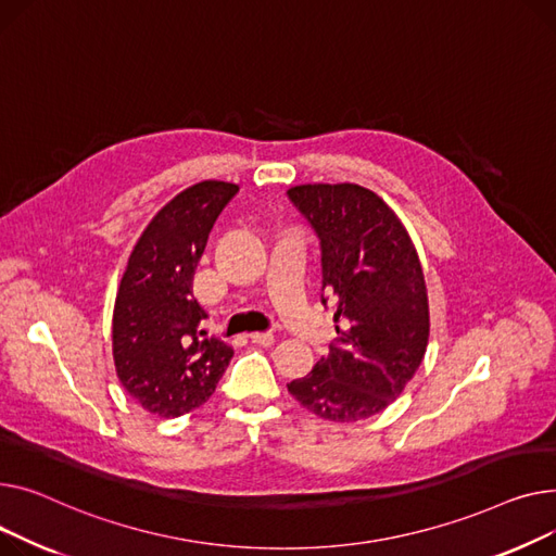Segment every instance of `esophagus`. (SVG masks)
Returning a JSON list of instances; mask_svg holds the SVG:
<instances>
[{
	"label": "esophagus",
	"mask_w": 556,
	"mask_h": 556,
	"mask_svg": "<svg viewBox=\"0 0 556 556\" xmlns=\"http://www.w3.org/2000/svg\"><path fill=\"white\" fill-rule=\"evenodd\" d=\"M251 341H253L255 345H265V348H269V345H274L276 337H274V334H269V332H253V334H251Z\"/></svg>",
	"instance_id": "obj_1"
}]
</instances>
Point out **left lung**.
<instances>
[{"instance_id":"8db88e82","label":"left lung","mask_w":556,"mask_h":556,"mask_svg":"<svg viewBox=\"0 0 556 556\" xmlns=\"http://www.w3.org/2000/svg\"><path fill=\"white\" fill-rule=\"evenodd\" d=\"M320 242L323 303L337 339L309 375L287 383L314 415L358 421L393 404L429 345V296L415 244L379 194L356 184L287 190Z\"/></svg>"}]
</instances>
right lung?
<instances>
[{
    "label": "right lung",
    "mask_w": 556,
    "mask_h": 556,
    "mask_svg": "<svg viewBox=\"0 0 556 556\" xmlns=\"http://www.w3.org/2000/svg\"><path fill=\"white\" fill-rule=\"evenodd\" d=\"M238 190L215 179L181 190L129 253L112 318L114 366L127 395L159 417L208 402L233 356L231 345L206 339L192 276L217 215Z\"/></svg>",
    "instance_id": "add662e5"
}]
</instances>
